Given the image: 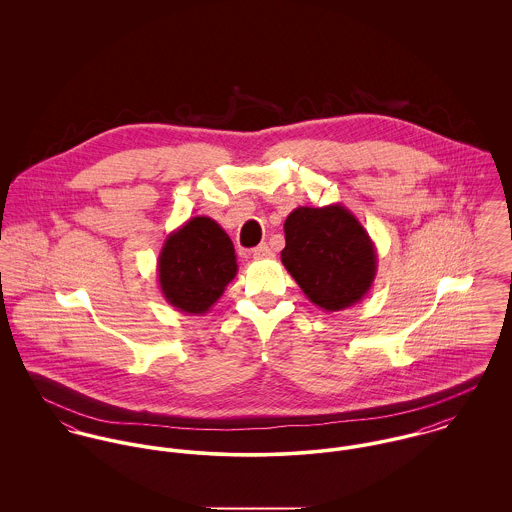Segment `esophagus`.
Returning a JSON list of instances; mask_svg holds the SVG:
<instances>
[{
  "instance_id": "34e87169",
  "label": "esophagus",
  "mask_w": 512,
  "mask_h": 512,
  "mask_svg": "<svg viewBox=\"0 0 512 512\" xmlns=\"http://www.w3.org/2000/svg\"><path fill=\"white\" fill-rule=\"evenodd\" d=\"M252 256H254L256 260L272 258V250H270V246H268V244H260V246H256V248L252 250Z\"/></svg>"
}]
</instances>
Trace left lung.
I'll return each instance as SVG.
<instances>
[{"label":"left lung","mask_w":512,"mask_h":512,"mask_svg":"<svg viewBox=\"0 0 512 512\" xmlns=\"http://www.w3.org/2000/svg\"><path fill=\"white\" fill-rule=\"evenodd\" d=\"M282 264L301 292L325 311L365 297L376 276V248L365 226L343 205L297 207L284 222Z\"/></svg>","instance_id":"obj_1"}]
</instances>
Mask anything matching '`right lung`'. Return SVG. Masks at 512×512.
<instances>
[{
  "label": "right lung",
  "instance_id": "right-lung-1",
  "mask_svg": "<svg viewBox=\"0 0 512 512\" xmlns=\"http://www.w3.org/2000/svg\"><path fill=\"white\" fill-rule=\"evenodd\" d=\"M236 272L232 240L209 217H195L173 230L157 260L163 297L175 309L193 315H205Z\"/></svg>",
  "mask_w": 512,
  "mask_h": 512
}]
</instances>
